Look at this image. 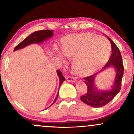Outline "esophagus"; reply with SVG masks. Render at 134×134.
Here are the masks:
<instances>
[{
    "mask_svg": "<svg viewBox=\"0 0 134 134\" xmlns=\"http://www.w3.org/2000/svg\"><path fill=\"white\" fill-rule=\"evenodd\" d=\"M66 80L68 82H76V77H74L73 76H68L66 77Z\"/></svg>",
    "mask_w": 134,
    "mask_h": 134,
    "instance_id": "obj_1",
    "label": "esophagus"
}]
</instances>
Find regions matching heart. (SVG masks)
<instances>
[{
    "label": "heart",
    "mask_w": 134,
    "mask_h": 134,
    "mask_svg": "<svg viewBox=\"0 0 134 134\" xmlns=\"http://www.w3.org/2000/svg\"><path fill=\"white\" fill-rule=\"evenodd\" d=\"M63 54L72 57L71 68L75 74L86 76L99 70L109 60L111 46L105 38L91 33L68 35L61 40ZM58 55L62 57L61 53Z\"/></svg>",
    "instance_id": "heart-1"
}]
</instances>
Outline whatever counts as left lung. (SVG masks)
Instances as JSON below:
<instances>
[{
	"label": "left lung",
	"instance_id": "left-lung-1",
	"mask_svg": "<svg viewBox=\"0 0 134 134\" xmlns=\"http://www.w3.org/2000/svg\"><path fill=\"white\" fill-rule=\"evenodd\" d=\"M108 39L111 43V54L107 63L104 66L102 70L109 66H113L116 69V77L112 89L100 91L95 88L94 85L96 74L84 78V82L87 87V91L85 94L80 97V99L85 104L93 107H101L107 104L118 94L121 87V81L124 73L121 54L114 42L109 37Z\"/></svg>",
	"mask_w": 134,
	"mask_h": 134
}]
</instances>
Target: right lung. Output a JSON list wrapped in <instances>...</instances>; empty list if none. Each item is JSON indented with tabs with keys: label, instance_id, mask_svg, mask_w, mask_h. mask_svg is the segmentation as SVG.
Here are the masks:
<instances>
[{
	"label": "right lung",
	"instance_id": "add662e5",
	"mask_svg": "<svg viewBox=\"0 0 134 134\" xmlns=\"http://www.w3.org/2000/svg\"><path fill=\"white\" fill-rule=\"evenodd\" d=\"M52 35H53V32L52 30H43L36 31V32H35L33 33V34H30V35L27 36L25 40H24L23 41H21L19 44L16 46V47L14 49V51L18 50V49L23 48V47L27 46V45L30 44L41 43V42L44 41L45 40H47L48 38L51 37V36H52ZM57 72V74L58 77H59L60 86L61 85V84L63 83V81H65V79L63 76V74H62V71L58 70ZM58 96V93L57 94V96L55 99L54 101L52 103V104H54L55 102L57 99Z\"/></svg>",
	"mask_w": 134,
	"mask_h": 134
}]
</instances>
